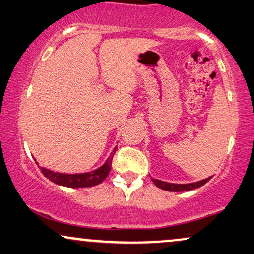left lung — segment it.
<instances>
[{
	"mask_svg": "<svg viewBox=\"0 0 254 254\" xmlns=\"http://www.w3.org/2000/svg\"><path fill=\"white\" fill-rule=\"evenodd\" d=\"M212 176L205 178V180L194 182V183H187V184H178V183H169V182H164V181H160L156 180V178H151L153 183H154L156 187L162 189L164 191H170V192H183V191H189V190H193V189H197L202 187L203 184H206L208 182Z\"/></svg>",
	"mask_w": 254,
	"mask_h": 254,
	"instance_id": "obj_1",
	"label": "left lung"
}]
</instances>
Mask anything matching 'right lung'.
Here are the masks:
<instances>
[{"mask_svg":"<svg viewBox=\"0 0 254 254\" xmlns=\"http://www.w3.org/2000/svg\"><path fill=\"white\" fill-rule=\"evenodd\" d=\"M115 147L113 149V152L110 153L108 159L106 160L105 163L101 167L96 168L94 170L86 171V173H79V174H64L59 173V171H54L48 169V168L40 167L41 173L45 175V177H47L49 181L53 182L61 187H66V188H90L98 185L103 182L108 176L110 168H112V161L113 156L116 152ZM35 160V159H34ZM37 164H39L37 162Z\"/></svg>","mask_w":254,"mask_h":254,"instance_id":"1","label":"right lung"}]
</instances>
